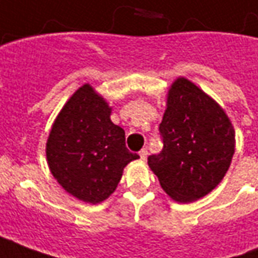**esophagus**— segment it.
I'll return each mask as SVG.
<instances>
[{
    "label": "esophagus",
    "mask_w": 258,
    "mask_h": 258,
    "mask_svg": "<svg viewBox=\"0 0 258 258\" xmlns=\"http://www.w3.org/2000/svg\"><path fill=\"white\" fill-rule=\"evenodd\" d=\"M140 156H141V160H144V162H145L146 157H148V151H146V149H142V151L140 152Z\"/></svg>",
    "instance_id": "esophagus-1"
}]
</instances>
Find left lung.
Segmentation results:
<instances>
[{
	"instance_id": "8db88e82",
	"label": "left lung",
	"mask_w": 258,
	"mask_h": 258,
	"mask_svg": "<svg viewBox=\"0 0 258 258\" xmlns=\"http://www.w3.org/2000/svg\"><path fill=\"white\" fill-rule=\"evenodd\" d=\"M163 151L148 157L163 190L178 203L205 198L225 177L235 130L225 110L185 77L168 88L160 123Z\"/></svg>"
}]
</instances>
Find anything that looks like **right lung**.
Here are the masks:
<instances>
[{"mask_svg":"<svg viewBox=\"0 0 258 258\" xmlns=\"http://www.w3.org/2000/svg\"><path fill=\"white\" fill-rule=\"evenodd\" d=\"M112 107L91 84L70 96L53 121L45 153L58 184L79 200L98 205L116 190L124 167L138 159L125 133L110 120Z\"/></svg>","mask_w":258,"mask_h":258,"instance_id":"1","label":"right lung"}]
</instances>
